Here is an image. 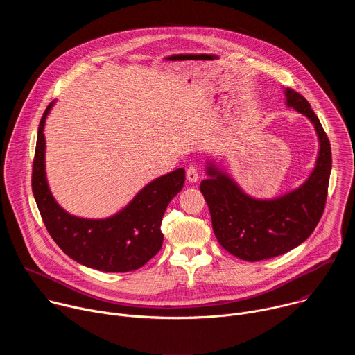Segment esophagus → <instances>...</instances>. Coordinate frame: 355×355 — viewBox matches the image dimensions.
I'll use <instances>...</instances> for the list:
<instances>
[{"instance_id":"34e87169","label":"esophagus","mask_w":355,"mask_h":355,"mask_svg":"<svg viewBox=\"0 0 355 355\" xmlns=\"http://www.w3.org/2000/svg\"><path fill=\"white\" fill-rule=\"evenodd\" d=\"M187 180L189 182H196L199 180V173H198L196 167H188L187 168Z\"/></svg>"}]
</instances>
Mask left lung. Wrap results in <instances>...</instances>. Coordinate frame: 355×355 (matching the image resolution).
Returning a JSON list of instances; mask_svg holds the SVG:
<instances>
[{
	"mask_svg": "<svg viewBox=\"0 0 355 355\" xmlns=\"http://www.w3.org/2000/svg\"><path fill=\"white\" fill-rule=\"evenodd\" d=\"M284 94L285 105L306 116L318 135L319 151L309 177L282 195L256 198L209 157L205 167L208 178L200 182L218 241L230 254L245 261L272 259L300 245L318 226L326 205L331 171L330 141L308 101L291 88H285Z\"/></svg>",
	"mask_w": 355,
	"mask_h": 355,
	"instance_id": "1",
	"label": "left lung"
}]
</instances>
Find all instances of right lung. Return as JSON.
Returning <instances> with one entry per match:
<instances>
[{"label":"right lung","mask_w":355,"mask_h":355,"mask_svg":"<svg viewBox=\"0 0 355 355\" xmlns=\"http://www.w3.org/2000/svg\"><path fill=\"white\" fill-rule=\"evenodd\" d=\"M56 101L46 108L37 130L32 191L47 232L66 254L81 266L104 272L143 267L162 248V220L170 200L182 189L185 170L177 168L146 184L115 215L88 219L69 214L49 188L44 125Z\"/></svg>","instance_id":"right-lung-1"}]
</instances>
